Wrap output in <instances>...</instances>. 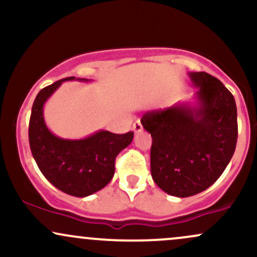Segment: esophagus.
I'll return each mask as SVG.
<instances>
[{
	"instance_id": "34e87169",
	"label": "esophagus",
	"mask_w": 257,
	"mask_h": 257,
	"mask_svg": "<svg viewBox=\"0 0 257 257\" xmlns=\"http://www.w3.org/2000/svg\"><path fill=\"white\" fill-rule=\"evenodd\" d=\"M133 129H134V132L135 133H140V132H143V124H141V122L140 120H137V122L134 123V125H133Z\"/></svg>"
}]
</instances>
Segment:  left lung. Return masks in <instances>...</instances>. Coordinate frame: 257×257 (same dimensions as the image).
Masks as SVG:
<instances>
[{"label":"left lung","mask_w":257,"mask_h":257,"mask_svg":"<svg viewBox=\"0 0 257 257\" xmlns=\"http://www.w3.org/2000/svg\"><path fill=\"white\" fill-rule=\"evenodd\" d=\"M193 101L144 114L141 124L151 134V175L164 192L190 197L203 192L228 166L238 138L233 95L206 72H188Z\"/></svg>","instance_id":"left-lung-1"}]
</instances>
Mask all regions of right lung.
<instances>
[{
	"label": "right lung",
	"instance_id": "1",
	"mask_svg": "<svg viewBox=\"0 0 257 257\" xmlns=\"http://www.w3.org/2000/svg\"><path fill=\"white\" fill-rule=\"evenodd\" d=\"M65 81L90 82V79L67 77L43 88L32 105L29 141L32 156L44 178L70 196L87 197L111 181L117 155L131 145L134 133L113 134L98 131L76 140L53 134L44 120L43 107Z\"/></svg>",
	"mask_w": 257,
	"mask_h": 257
}]
</instances>
